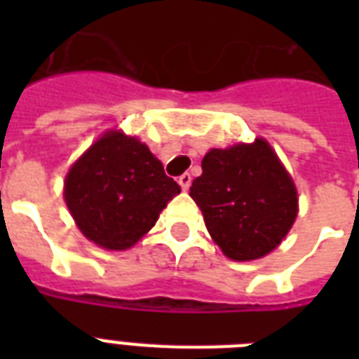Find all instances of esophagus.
<instances>
[{"label": "esophagus", "instance_id": "obj_1", "mask_svg": "<svg viewBox=\"0 0 359 359\" xmlns=\"http://www.w3.org/2000/svg\"><path fill=\"white\" fill-rule=\"evenodd\" d=\"M179 184L182 190H188L191 184V175L190 173H184V175H180L179 177Z\"/></svg>", "mask_w": 359, "mask_h": 359}]
</instances>
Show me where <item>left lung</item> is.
Returning <instances> with one entry per match:
<instances>
[{
    "label": "left lung",
    "mask_w": 359,
    "mask_h": 359,
    "mask_svg": "<svg viewBox=\"0 0 359 359\" xmlns=\"http://www.w3.org/2000/svg\"><path fill=\"white\" fill-rule=\"evenodd\" d=\"M190 196L214 242L233 261L259 259L278 248L298 212V196L278 154L264 140L212 149Z\"/></svg>",
    "instance_id": "left-lung-1"
}]
</instances>
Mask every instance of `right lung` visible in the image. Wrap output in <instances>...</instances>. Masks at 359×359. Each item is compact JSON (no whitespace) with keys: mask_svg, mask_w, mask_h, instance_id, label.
I'll return each instance as SVG.
<instances>
[{"mask_svg":"<svg viewBox=\"0 0 359 359\" xmlns=\"http://www.w3.org/2000/svg\"><path fill=\"white\" fill-rule=\"evenodd\" d=\"M180 186L149 147L108 132L70 168L65 201L80 231L106 250H126L152 225Z\"/></svg>","mask_w":359,"mask_h":359,"instance_id":"add662e5","label":"right lung"}]
</instances>
